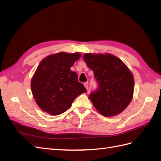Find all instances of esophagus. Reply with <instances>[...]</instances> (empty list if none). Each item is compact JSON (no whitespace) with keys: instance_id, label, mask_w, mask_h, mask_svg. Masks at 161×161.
Returning a JSON list of instances; mask_svg holds the SVG:
<instances>
[{"instance_id":"1","label":"esophagus","mask_w":161,"mask_h":161,"mask_svg":"<svg viewBox=\"0 0 161 161\" xmlns=\"http://www.w3.org/2000/svg\"><path fill=\"white\" fill-rule=\"evenodd\" d=\"M84 86L85 87V88L87 90L88 89V86H89V84H88L87 82H85V83H84Z\"/></svg>"}]
</instances>
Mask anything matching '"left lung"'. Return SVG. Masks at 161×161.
Masks as SVG:
<instances>
[{
  "instance_id": "1",
  "label": "left lung",
  "mask_w": 161,
  "mask_h": 161,
  "mask_svg": "<svg viewBox=\"0 0 161 161\" xmlns=\"http://www.w3.org/2000/svg\"><path fill=\"white\" fill-rule=\"evenodd\" d=\"M83 59L98 83L89 95L98 112L106 117L122 113L133 99L134 78L119 58L112 54L85 53Z\"/></svg>"
}]
</instances>
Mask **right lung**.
Listing matches in <instances>:
<instances>
[{
    "label": "right lung",
    "instance_id": "add662e5",
    "mask_svg": "<svg viewBox=\"0 0 161 161\" xmlns=\"http://www.w3.org/2000/svg\"><path fill=\"white\" fill-rule=\"evenodd\" d=\"M81 56L79 53L60 52L41 61L31 80L34 99L41 109L58 115L71 106L80 94L87 92L78 75L70 68Z\"/></svg>",
    "mask_w": 161,
    "mask_h": 161
}]
</instances>
